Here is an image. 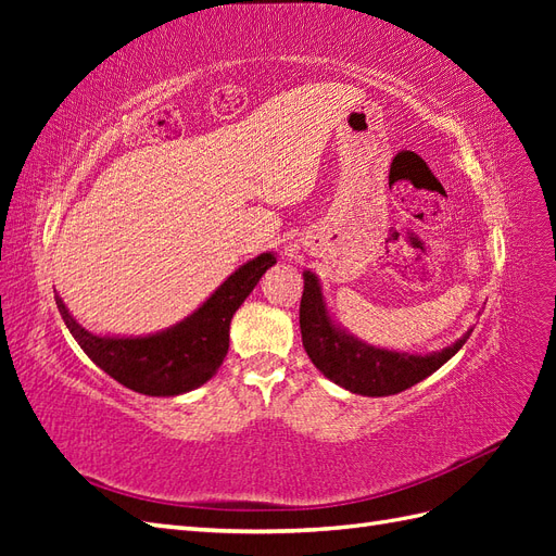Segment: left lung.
I'll list each match as a JSON object with an SVG mask.
<instances>
[{"label":"left lung","instance_id":"1","mask_svg":"<svg viewBox=\"0 0 556 556\" xmlns=\"http://www.w3.org/2000/svg\"><path fill=\"white\" fill-rule=\"evenodd\" d=\"M301 339L311 362L336 384L364 396H390L408 390L431 376L457 352L470 331L433 355H408L366 345L331 323L317 278L304 274V294L299 306Z\"/></svg>","mask_w":556,"mask_h":556}]
</instances>
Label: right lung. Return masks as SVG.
I'll return each mask as SVG.
<instances>
[{"label": "right lung", "instance_id": "obj_1", "mask_svg": "<svg viewBox=\"0 0 556 556\" xmlns=\"http://www.w3.org/2000/svg\"><path fill=\"white\" fill-rule=\"evenodd\" d=\"M274 264L271 252L245 262L197 313L172 329L141 339H102L83 329L58 294L55 304L83 352L113 380L139 394L176 396L197 390L215 376L229 350L233 313Z\"/></svg>", "mask_w": 556, "mask_h": 556}]
</instances>
